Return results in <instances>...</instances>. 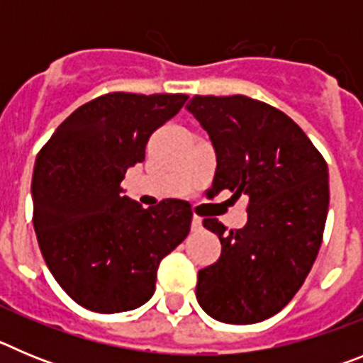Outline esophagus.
Listing matches in <instances>:
<instances>
[{
	"label": "esophagus",
	"instance_id": "34e87169",
	"mask_svg": "<svg viewBox=\"0 0 363 363\" xmlns=\"http://www.w3.org/2000/svg\"><path fill=\"white\" fill-rule=\"evenodd\" d=\"M191 229L194 230V233H200V230L203 229V225H201V218H198V216H194V218H192Z\"/></svg>",
	"mask_w": 363,
	"mask_h": 363
}]
</instances>
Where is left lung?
<instances>
[{
	"label": "left lung",
	"mask_w": 363,
	"mask_h": 363,
	"mask_svg": "<svg viewBox=\"0 0 363 363\" xmlns=\"http://www.w3.org/2000/svg\"><path fill=\"white\" fill-rule=\"evenodd\" d=\"M187 111L216 152L211 191L249 196L243 229L203 220L221 255L198 271V303L218 322H262L293 300L318 255L329 209L327 163L287 114L264 101L194 96Z\"/></svg>",
	"instance_id": "8db88e82"
}]
</instances>
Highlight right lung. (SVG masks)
<instances>
[{"mask_svg":"<svg viewBox=\"0 0 363 363\" xmlns=\"http://www.w3.org/2000/svg\"><path fill=\"white\" fill-rule=\"evenodd\" d=\"M185 94L111 92L56 129L32 174L34 230L45 264L76 303L96 313L143 306L160 262L191 230L187 201L143 209L121 179L145 160L150 134L184 107Z\"/></svg>","mask_w":363,"mask_h":363,"instance_id":"add662e5","label":"right lung"}]
</instances>
